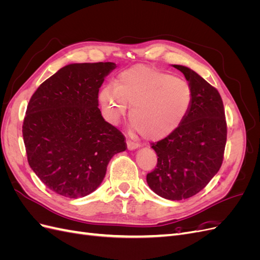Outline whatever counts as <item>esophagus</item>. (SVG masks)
<instances>
[{
  "label": "esophagus",
  "mask_w": 260,
  "mask_h": 260,
  "mask_svg": "<svg viewBox=\"0 0 260 260\" xmlns=\"http://www.w3.org/2000/svg\"><path fill=\"white\" fill-rule=\"evenodd\" d=\"M140 146V144L138 142H133V141L127 140V147L128 149H136Z\"/></svg>",
  "instance_id": "obj_1"
}]
</instances>
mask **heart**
<instances>
[{
	"label": "heart",
	"mask_w": 260,
	"mask_h": 260,
	"mask_svg": "<svg viewBox=\"0 0 260 260\" xmlns=\"http://www.w3.org/2000/svg\"><path fill=\"white\" fill-rule=\"evenodd\" d=\"M99 101L109 122H119L130 106L135 129L146 139L159 140L182 123L191 106L192 92L186 82L175 76L139 65L119 74L115 88L102 89Z\"/></svg>",
	"instance_id": "obj_1"
}]
</instances>
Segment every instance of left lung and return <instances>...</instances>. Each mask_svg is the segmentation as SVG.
Returning a JSON list of instances; mask_svg holds the SVG:
<instances>
[{
  "label": "left lung",
  "instance_id": "left-lung-1",
  "mask_svg": "<svg viewBox=\"0 0 260 260\" xmlns=\"http://www.w3.org/2000/svg\"><path fill=\"white\" fill-rule=\"evenodd\" d=\"M188 81L192 102L180 127L156 143V168L148 186L164 199L180 201L198 194L219 171L226 143L222 99L216 88L192 69L174 65Z\"/></svg>",
  "mask_w": 260,
  "mask_h": 260
}]
</instances>
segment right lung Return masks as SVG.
Wrapping results in <instances>:
<instances>
[{
    "mask_svg": "<svg viewBox=\"0 0 260 260\" xmlns=\"http://www.w3.org/2000/svg\"><path fill=\"white\" fill-rule=\"evenodd\" d=\"M115 62L60 68L37 89L27 106L22 137L29 166L53 192L83 198L103 181L125 138L104 120L99 91Z\"/></svg>",
    "mask_w": 260,
    "mask_h": 260,
    "instance_id": "right-lung-1",
    "label": "right lung"
}]
</instances>
